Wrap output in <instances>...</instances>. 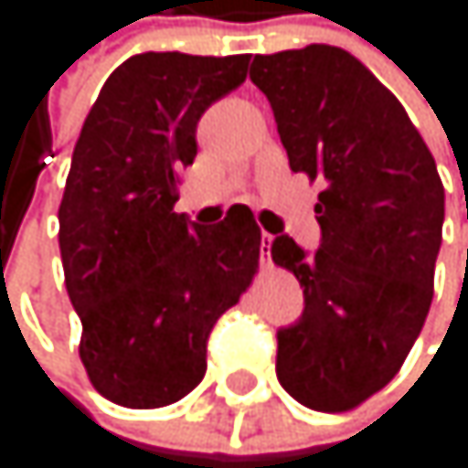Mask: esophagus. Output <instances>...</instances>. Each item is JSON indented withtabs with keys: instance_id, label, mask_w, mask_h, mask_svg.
Returning a JSON list of instances; mask_svg holds the SVG:
<instances>
[{
	"instance_id": "34e87169",
	"label": "esophagus",
	"mask_w": 468,
	"mask_h": 468,
	"mask_svg": "<svg viewBox=\"0 0 468 468\" xmlns=\"http://www.w3.org/2000/svg\"><path fill=\"white\" fill-rule=\"evenodd\" d=\"M269 250H272V236L263 232V236H261V258L266 255V261H269Z\"/></svg>"
}]
</instances>
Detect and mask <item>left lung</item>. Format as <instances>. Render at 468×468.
<instances>
[{"label":"left lung","instance_id":"8db88e82","mask_svg":"<svg viewBox=\"0 0 468 468\" xmlns=\"http://www.w3.org/2000/svg\"><path fill=\"white\" fill-rule=\"evenodd\" d=\"M289 168L320 182L323 241H272L300 281L303 317L278 331V382L300 404L346 412L379 393L424 328L443 227L435 159L404 106L351 52L309 44L255 56Z\"/></svg>","mask_w":468,"mask_h":468}]
</instances>
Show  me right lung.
Returning a JSON list of instances; mask_svg holds the SVG:
<instances>
[{
	"mask_svg": "<svg viewBox=\"0 0 468 468\" xmlns=\"http://www.w3.org/2000/svg\"><path fill=\"white\" fill-rule=\"evenodd\" d=\"M250 56L143 52L89 109L58 207L67 294L92 388L132 410L187 396L216 320L250 289L261 227L250 207L202 229L176 213L196 122L247 78Z\"/></svg>",
	"mask_w": 468,
	"mask_h": 468,
	"instance_id": "add662e5",
	"label": "right lung"
}]
</instances>
